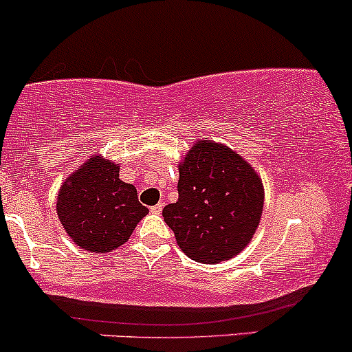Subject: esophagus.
<instances>
[{
  "instance_id": "esophagus-1",
  "label": "esophagus",
  "mask_w": 352,
  "mask_h": 352,
  "mask_svg": "<svg viewBox=\"0 0 352 352\" xmlns=\"http://www.w3.org/2000/svg\"><path fill=\"white\" fill-rule=\"evenodd\" d=\"M162 203H157V205H154V206H151V213H154V214H161V211H162Z\"/></svg>"
}]
</instances>
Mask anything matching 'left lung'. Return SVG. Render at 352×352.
Listing matches in <instances>:
<instances>
[{
	"label": "left lung",
	"instance_id": "obj_1",
	"mask_svg": "<svg viewBox=\"0 0 352 352\" xmlns=\"http://www.w3.org/2000/svg\"><path fill=\"white\" fill-rule=\"evenodd\" d=\"M176 203L162 217L177 247L199 263L238 255L255 235L263 211V183L236 151L199 139L177 164Z\"/></svg>",
	"mask_w": 352,
	"mask_h": 352
}]
</instances>
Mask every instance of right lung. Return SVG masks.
I'll return each mask as SVG.
<instances>
[{
    "label": "right lung",
    "instance_id": "add662e5",
    "mask_svg": "<svg viewBox=\"0 0 352 352\" xmlns=\"http://www.w3.org/2000/svg\"><path fill=\"white\" fill-rule=\"evenodd\" d=\"M120 166L102 154L90 156L67 176L56 196V214L77 247L107 253L129 240L149 213L134 184L119 177Z\"/></svg>",
    "mask_w": 352,
    "mask_h": 352
}]
</instances>
